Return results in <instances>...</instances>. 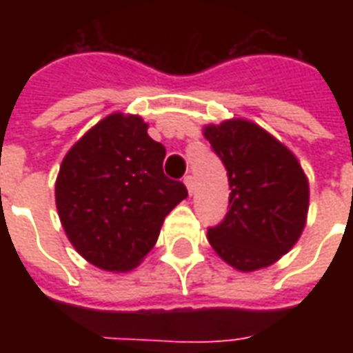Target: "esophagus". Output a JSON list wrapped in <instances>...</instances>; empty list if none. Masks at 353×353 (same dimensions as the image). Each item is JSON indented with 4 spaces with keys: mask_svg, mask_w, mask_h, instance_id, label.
I'll return each instance as SVG.
<instances>
[{
    "mask_svg": "<svg viewBox=\"0 0 353 353\" xmlns=\"http://www.w3.org/2000/svg\"><path fill=\"white\" fill-rule=\"evenodd\" d=\"M183 183L187 185L188 194L192 196V194H194V177L192 176H185V177H183Z\"/></svg>",
    "mask_w": 353,
    "mask_h": 353,
    "instance_id": "1",
    "label": "esophagus"
}]
</instances>
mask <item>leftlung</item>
<instances>
[{"mask_svg": "<svg viewBox=\"0 0 353 353\" xmlns=\"http://www.w3.org/2000/svg\"><path fill=\"white\" fill-rule=\"evenodd\" d=\"M229 177V210L209 227L210 245L240 271L268 268L295 245L306 225L310 188L299 161L249 121L203 130Z\"/></svg>", "mask_w": 353, "mask_h": 353, "instance_id": "8db88e82", "label": "left lung"}]
</instances>
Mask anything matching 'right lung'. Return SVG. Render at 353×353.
<instances>
[{
    "label": "right lung",
    "mask_w": 353,
    "mask_h": 353,
    "mask_svg": "<svg viewBox=\"0 0 353 353\" xmlns=\"http://www.w3.org/2000/svg\"><path fill=\"white\" fill-rule=\"evenodd\" d=\"M137 115L113 113L63 157L57 209L73 247L93 265L128 271L157 241L161 225L188 196L163 172L165 146Z\"/></svg>",
    "instance_id": "add662e5"
}]
</instances>
